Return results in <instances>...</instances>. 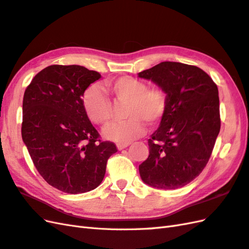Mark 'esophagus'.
I'll use <instances>...</instances> for the list:
<instances>
[{"instance_id": "esophagus-1", "label": "esophagus", "mask_w": 249, "mask_h": 249, "mask_svg": "<svg viewBox=\"0 0 249 249\" xmlns=\"http://www.w3.org/2000/svg\"><path fill=\"white\" fill-rule=\"evenodd\" d=\"M128 146H129V144H118L117 147H118L119 150H122V149H124L126 147H128Z\"/></svg>"}]
</instances>
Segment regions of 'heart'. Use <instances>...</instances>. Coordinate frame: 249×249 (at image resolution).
I'll use <instances>...</instances> for the list:
<instances>
[{"label": "heart", "instance_id": "b5f03b06", "mask_svg": "<svg viewBox=\"0 0 249 249\" xmlns=\"http://www.w3.org/2000/svg\"><path fill=\"white\" fill-rule=\"evenodd\" d=\"M107 91L116 103H126V121L103 129V137L119 144H128L143 136L145 123L156 126L167 110V94L160 87H148L142 80L124 75L106 82ZM83 106L91 122L105 125L111 119V102L99 85L89 86L83 94Z\"/></svg>", "mask_w": 249, "mask_h": 249}]
</instances>
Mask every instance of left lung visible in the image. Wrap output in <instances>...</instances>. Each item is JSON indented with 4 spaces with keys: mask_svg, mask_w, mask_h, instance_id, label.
<instances>
[{
    "mask_svg": "<svg viewBox=\"0 0 249 249\" xmlns=\"http://www.w3.org/2000/svg\"><path fill=\"white\" fill-rule=\"evenodd\" d=\"M167 94V110L148 139L149 156L139 166L144 183L160 189L187 185L209 160L221 127L219 91L201 68L162 62L139 72Z\"/></svg>",
    "mask_w": 249,
    "mask_h": 249,
    "instance_id": "obj_1",
    "label": "left lung"
}]
</instances>
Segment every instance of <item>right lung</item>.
<instances>
[{
  "mask_svg": "<svg viewBox=\"0 0 249 249\" xmlns=\"http://www.w3.org/2000/svg\"><path fill=\"white\" fill-rule=\"evenodd\" d=\"M101 74L79 65H52L36 74L23 98L22 139L49 185L83 194L103 181L116 145L101 141L82 97Z\"/></svg>",
  "mask_w": 249,
  "mask_h": 249,
  "instance_id": "1",
  "label": "right lung"
}]
</instances>
